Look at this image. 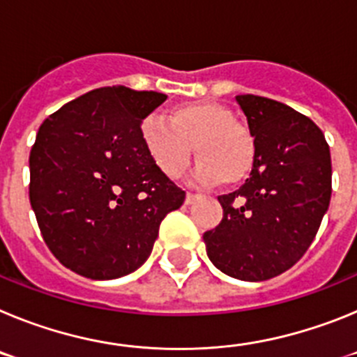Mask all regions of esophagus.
<instances>
[{
    "label": "esophagus",
    "mask_w": 357,
    "mask_h": 357,
    "mask_svg": "<svg viewBox=\"0 0 357 357\" xmlns=\"http://www.w3.org/2000/svg\"><path fill=\"white\" fill-rule=\"evenodd\" d=\"M198 200V195H195V193H188L185 195V204H188V206H191V204H195V202Z\"/></svg>",
    "instance_id": "34e87169"
}]
</instances>
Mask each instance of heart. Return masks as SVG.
<instances>
[{"mask_svg":"<svg viewBox=\"0 0 357 357\" xmlns=\"http://www.w3.org/2000/svg\"><path fill=\"white\" fill-rule=\"evenodd\" d=\"M141 141L159 172L178 178L188 168L195 146V181L213 185L243 182L255 164V141L250 130L234 121L232 110L216 102L178 105L168 121L148 118L141 125Z\"/></svg>","mask_w":357,"mask_h":357,"instance_id":"obj_1","label":"heart"}]
</instances>
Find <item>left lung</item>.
<instances>
[{"mask_svg": "<svg viewBox=\"0 0 357 357\" xmlns=\"http://www.w3.org/2000/svg\"><path fill=\"white\" fill-rule=\"evenodd\" d=\"M236 102L255 141V164L238 191L218 197L223 218L204 241L218 270L257 282L289 270L313 243L333 169L324 132L307 116L255 94Z\"/></svg>", "mask_w": 357, "mask_h": 357, "instance_id": "obj_1", "label": "left lung"}]
</instances>
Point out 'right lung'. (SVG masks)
Here are the masks:
<instances>
[{"mask_svg": "<svg viewBox=\"0 0 357 357\" xmlns=\"http://www.w3.org/2000/svg\"><path fill=\"white\" fill-rule=\"evenodd\" d=\"M166 98L102 87L66 103L37 132L31 209L52 254L78 275L107 280L137 270L164 216L184 204L141 141V121Z\"/></svg>", "mask_w": 357, "mask_h": 357, "instance_id": "add662e5", "label": "right lung"}]
</instances>
